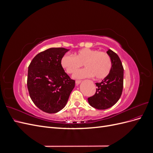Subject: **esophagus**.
I'll return each mask as SVG.
<instances>
[{
    "label": "esophagus",
    "instance_id": "esophagus-1",
    "mask_svg": "<svg viewBox=\"0 0 153 153\" xmlns=\"http://www.w3.org/2000/svg\"><path fill=\"white\" fill-rule=\"evenodd\" d=\"M80 82H81V80H76L75 81V83H76V84H79Z\"/></svg>",
    "mask_w": 153,
    "mask_h": 153
}]
</instances>
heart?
I'll list each match as a JSON object with an SVG mask.
<instances>
[{
    "mask_svg": "<svg viewBox=\"0 0 153 153\" xmlns=\"http://www.w3.org/2000/svg\"><path fill=\"white\" fill-rule=\"evenodd\" d=\"M86 66L77 72L76 71L82 64ZM63 68L69 74L76 72L74 77L84 78L94 76L97 80H102L108 76L112 68V61L110 55L98 50L84 48L74 54L64 55L61 59Z\"/></svg>",
    "mask_w": 153,
    "mask_h": 153,
    "instance_id": "1",
    "label": "heart"
}]
</instances>
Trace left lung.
Returning <instances> with one entry per match:
<instances>
[{
	"label": "left lung",
	"instance_id": "left-lung-1",
	"mask_svg": "<svg viewBox=\"0 0 153 153\" xmlns=\"http://www.w3.org/2000/svg\"><path fill=\"white\" fill-rule=\"evenodd\" d=\"M112 59V68L108 76L99 83L94 95L88 98L89 105L96 109L105 110L116 103L123 89L124 68L121 59L112 50L106 52Z\"/></svg>",
	"mask_w": 153,
	"mask_h": 153
}]
</instances>
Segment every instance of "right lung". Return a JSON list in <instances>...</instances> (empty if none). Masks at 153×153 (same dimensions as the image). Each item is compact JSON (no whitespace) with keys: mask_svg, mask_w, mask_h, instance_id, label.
<instances>
[{"mask_svg":"<svg viewBox=\"0 0 153 153\" xmlns=\"http://www.w3.org/2000/svg\"><path fill=\"white\" fill-rule=\"evenodd\" d=\"M69 50L51 48L37 54L28 68L27 88L32 101L43 112L57 113L66 106L75 81L64 71L61 59Z\"/></svg>","mask_w":153,"mask_h":153,"instance_id":"1","label":"right lung"}]
</instances>
